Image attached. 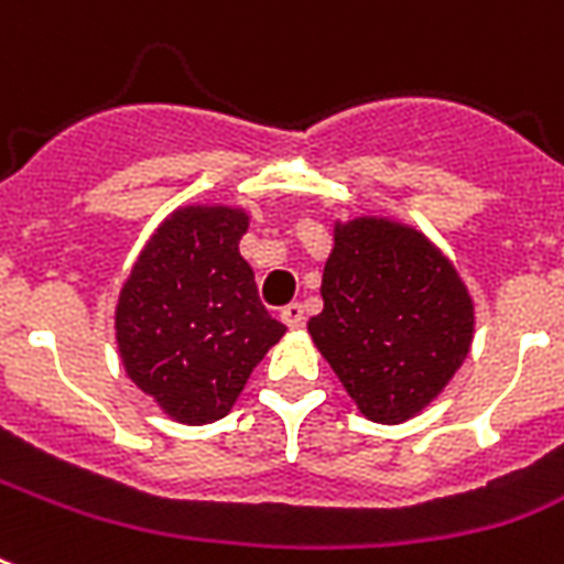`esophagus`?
<instances>
[{"label":"esophagus","instance_id":"1","mask_svg":"<svg viewBox=\"0 0 564 564\" xmlns=\"http://www.w3.org/2000/svg\"><path fill=\"white\" fill-rule=\"evenodd\" d=\"M281 319L286 322L290 328H301V325H304V304H299V301L286 304L281 311Z\"/></svg>","mask_w":564,"mask_h":564}]
</instances>
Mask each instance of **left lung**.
<instances>
[{
	"instance_id": "obj_1",
	"label": "left lung",
	"mask_w": 564,
	"mask_h": 564,
	"mask_svg": "<svg viewBox=\"0 0 564 564\" xmlns=\"http://www.w3.org/2000/svg\"><path fill=\"white\" fill-rule=\"evenodd\" d=\"M316 349L372 423L397 425L444 390L473 343V299L420 230L390 218L334 225Z\"/></svg>"
}]
</instances>
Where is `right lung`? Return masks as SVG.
<instances>
[{"mask_svg":"<svg viewBox=\"0 0 564 564\" xmlns=\"http://www.w3.org/2000/svg\"><path fill=\"white\" fill-rule=\"evenodd\" d=\"M245 230V209L183 206L156 227L120 290L123 369L177 423L221 420L286 334L239 253Z\"/></svg>","mask_w":564,"mask_h":564,"instance_id":"obj_1","label":"right lung"}]
</instances>
